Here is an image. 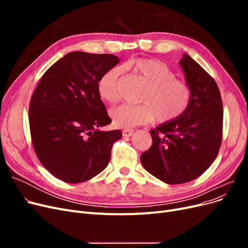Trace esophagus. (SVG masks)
Returning <instances> with one entry per match:
<instances>
[{
    "mask_svg": "<svg viewBox=\"0 0 248 248\" xmlns=\"http://www.w3.org/2000/svg\"><path fill=\"white\" fill-rule=\"evenodd\" d=\"M122 133L124 137H131L133 134V129H124Z\"/></svg>",
    "mask_w": 248,
    "mask_h": 248,
    "instance_id": "1",
    "label": "esophagus"
}]
</instances>
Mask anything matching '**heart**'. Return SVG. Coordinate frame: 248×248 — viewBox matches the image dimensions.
Instances as JSON below:
<instances>
[{"mask_svg":"<svg viewBox=\"0 0 248 248\" xmlns=\"http://www.w3.org/2000/svg\"><path fill=\"white\" fill-rule=\"evenodd\" d=\"M147 86L140 101L142 104H123L110 110L112 123L119 128L147 124L155 118L158 123H169L181 117L191 101V89L186 81L176 78L170 67L158 60L139 59L124 65ZM123 69L116 66L104 72L97 84L100 98L108 103L120 100L119 82Z\"/></svg>","mask_w":248,"mask_h":248,"instance_id":"obj_1","label":"heart"}]
</instances>
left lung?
<instances>
[{
  "label": "left lung",
  "instance_id": "obj_1",
  "mask_svg": "<svg viewBox=\"0 0 248 248\" xmlns=\"http://www.w3.org/2000/svg\"><path fill=\"white\" fill-rule=\"evenodd\" d=\"M191 101L175 121L150 130L152 146L140 155L144 168L168 184L200 177L215 160L222 140L223 109L213 78L188 55L180 60Z\"/></svg>",
  "mask_w": 248,
  "mask_h": 248
}]
</instances>
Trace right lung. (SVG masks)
<instances>
[{
    "label": "right lung",
    "instance_id": "add662e5",
    "mask_svg": "<svg viewBox=\"0 0 248 248\" xmlns=\"http://www.w3.org/2000/svg\"><path fill=\"white\" fill-rule=\"evenodd\" d=\"M115 55L72 51L43 74L31 97L29 123L34 151L51 175L81 183L108 167L121 130L100 131L111 120L97 90Z\"/></svg>",
    "mask_w": 248,
    "mask_h": 248
}]
</instances>
